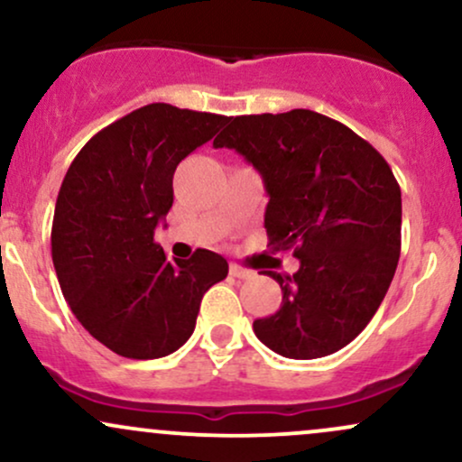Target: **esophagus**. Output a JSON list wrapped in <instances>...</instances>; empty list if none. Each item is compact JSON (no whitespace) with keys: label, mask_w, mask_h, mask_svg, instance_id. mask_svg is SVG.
I'll use <instances>...</instances> for the list:
<instances>
[{"label":"esophagus","mask_w":462,"mask_h":462,"mask_svg":"<svg viewBox=\"0 0 462 462\" xmlns=\"http://www.w3.org/2000/svg\"><path fill=\"white\" fill-rule=\"evenodd\" d=\"M230 275H232V278L245 280V278H252L254 272H252V269H245V267H241V264L232 263V264H230Z\"/></svg>","instance_id":"1"}]
</instances>
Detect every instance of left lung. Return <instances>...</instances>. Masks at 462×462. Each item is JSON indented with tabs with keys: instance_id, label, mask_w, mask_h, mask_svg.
<instances>
[{
	"instance_id": "1",
	"label": "left lung",
	"mask_w": 462,
	"mask_h": 462,
	"mask_svg": "<svg viewBox=\"0 0 462 462\" xmlns=\"http://www.w3.org/2000/svg\"><path fill=\"white\" fill-rule=\"evenodd\" d=\"M215 147L263 176L269 247L293 249L300 269L254 332L286 358H321L365 330L383 304L402 249V190L383 153L315 110L232 116Z\"/></svg>"
}]
</instances>
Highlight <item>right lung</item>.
Instances as JSON below:
<instances>
[{
	"label": "right lung",
	"mask_w": 462,
	"mask_h": 462,
	"mask_svg": "<svg viewBox=\"0 0 462 462\" xmlns=\"http://www.w3.org/2000/svg\"><path fill=\"white\" fill-rule=\"evenodd\" d=\"M227 121L147 104L99 130L62 180L51 261L73 315L91 337L134 360L176 352L195 330L201 298L227 275L224 256H164L153 230L173 204V173Z\"/></svg>",
	"instance_id": "right-lung-1"
}]
</instances>
